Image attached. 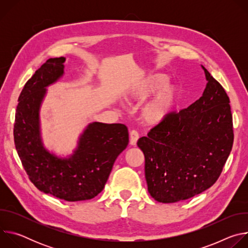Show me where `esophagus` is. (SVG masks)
I'll return each instance as SVG.
<instances>
[{
  "instance_id": "esophagus-1",
  "label": "esophagus",
  "mask_w": 248,
  "mask_h": 248,
  "mask_svg": "<svg viewBox=\"0 0 248 248\" xmlns=\"http://www.w3.org/2000/svg\"><path fill=\"white\" fill-rule=\"evenodd\" d=\"M138 137H139L138 132L136 130H131L129 133V144L132 146H135Z\"/></svg>"
}]
</instances>
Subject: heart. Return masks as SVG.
<instances>
[{
  "mask_svg": "<svg viewBox=\"0 0 248 248\" xmlns=\"http://www.w3.org/2000/svg\"><path fill=\"white\" fill-rule=\"evenodd\" d=\"M169 78L162 74L150 75L133 83L124 92L128 102H142L155 90L139 110V121L144 125L156 126L164 123L175 110L180 100V90L172 83H167Z\"/></svg>",
  "mask_w": 248,
  "mask_h": 248,
  "instance_id": "heart-1",
  "label": "heart"
}]
</instances>
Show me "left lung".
Returning a JSON list of instances; mask_svg holds the SVG:
<instances>
[{
    "label": "left lung",
    "mask_w": 248,
    "mask_h": 248,
    "mask_svg": "<svg viewBox=\"0 0 248 248\" xmlns=\"http://www.w3.org/2000/svg\"><path fill=\"white\" fill-rule=\"evenodd\" d=\"M201 66L207 80L202 96L137 141L145 157L148 191L158 202L186 200L211 187L232 151L230 98Z\"/></svg>",
    "instance_id": "obj_1"
}]
</instances>
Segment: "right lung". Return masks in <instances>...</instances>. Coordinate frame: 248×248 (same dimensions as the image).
Here are the masks:
<instances>
[{
  "label": "right lung",
  "instance_id": "obj_1",
  "mask_svg": "<svg viewBox=\"0 0 248 248\" xmlns=\"http://www.w3.org/2000/svg\"><path fill=\"white\" fill-rule=\"evenodd\" d=\"M65 58L49 59L25 83L16 113L15 144L32 184L40 191L65 201L98 195L108 181L118 156L128 144L123 124L90 123L80 134L72 155L59 157L43 144L40 108L47 87L64 74Z\"/></svg>",
  "mask_w": 248,
  "mask_h": 248
}]
</instances>
